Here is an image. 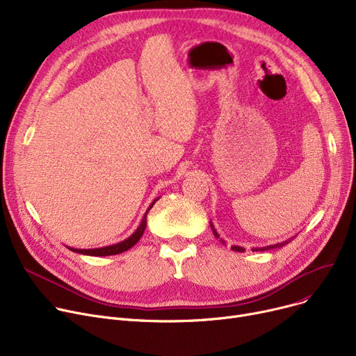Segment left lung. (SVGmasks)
I'll return each instance as SVG.
<instances>
[{"mask_svg": "<svg viewBox=\"0 0 356 356\" xmlns=\"http://www.w3.org/2000/svg\"><path fill=\"white\" fill-rule=\"evenodd\" d=\"M211 228H212L213 235H215L216 238H219V234L216 232V229H215L212 222H211ZM291 239H293V238H291ZM291 239H289V241H286V242H278V244H275V245H267V247H263V248H252V251H266V250H273V248H282V247H284L286 244H289V242H290ZM220 241H222V239H220ZM222 244H225V242L222 241ZM231 250H232V251H238V252H244V251H245V248H242V247H239V245H232Z\"/></svg>", "mask_w": 356, "mask_h": 356, "instance_id": "obj_1", "label": "left lung"}]
</instances>
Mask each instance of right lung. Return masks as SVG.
<instances>
[{"label": "right lung", "instance_id": "add662e5", "mask_svg": "<svg viewBox=\"0 0 356 356\" xmlns=\"http://www.w3.org/2000/svg\"><path fill=\"white\" fill-rule=\"evenodd\" d=\"M157 200H159V197L154 199V200L152 202V204H149L148 209L145 211V213H144V216H143V219H141L140 227L136 229V232H134L133 235H131V236H128L127 239L118 242V244L102 247V248H92V250H76V248H70V247H67V248H69L70 251H73V252L83 254V255H90V257H106V255H115V254H121V252H124V251H128L131 247H134V245L137 244V242L140 241V238L143 236V234H144V231H145V225H147V213L149 212V209L153 208V204H154Z\"/></svg>", "mask_w": 356, "mask_h": 356}]
</instances>
